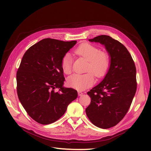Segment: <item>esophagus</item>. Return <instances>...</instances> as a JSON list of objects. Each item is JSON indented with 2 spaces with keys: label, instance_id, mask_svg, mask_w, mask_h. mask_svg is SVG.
I'll return each instance as SVG.
<instances>
[{
  "label": "esophagus",
  "instance_id": "34e87169",
  "mask_svg": "<svg viewBox=\"0 0 151 151\" xmlns=\"http://www.w3.org/2000/svg\"><path fill=\"white\" fill-rule=\"evenodd\" d=\"M83 93H82V92H81V91H78V95L79 96H81V95H83Z\"/></svg>",
  "mask_w": 151,
  "mask_h": 151
}]
</instances>
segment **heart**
Masks as SVG:
<instances>
[{
  "label": "heart",
  "instance_id": "b5f03b06",
  "mask_svg": "<svg viewBox=\"0 0 151 151\" xmlns=\"http://www.w3.org/2000/svg\"><path fill=\"white\" fill-rule=\"evenodd\" d=\"M77 55L88 61L84 74H73L68 77L67 83L68 86L76 89L83 90L93 85L94 83V75L100 78L106 75L111 64L109 54L89 43H83L74 50ZM61 67L65 74H70L72 70V57L66 53L62 58Z\"/></svg>",
  "mask_w": 151,
  "mask_h": 151
}]
</instances>
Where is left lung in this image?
Masks as SVG:
<instances>
[{"label": "left lung", "instance_id": "8db88e82", "mask_svg": "<svg viewBox=\"0 0 151 151\" xmlns=\"http://www.w3.org/2000/svg\"><path fill=\"white\" fill-rule=\"evenodd\" d=\"M89 41L104 45L111 57L106 76L88 91L91 103L86 109L93 124L106 129L117 125L129 111L137 90L136 67L127 48L108 35Z\"/></svg>", "mask_w": 151, "mask_h": 151}]
</instances>
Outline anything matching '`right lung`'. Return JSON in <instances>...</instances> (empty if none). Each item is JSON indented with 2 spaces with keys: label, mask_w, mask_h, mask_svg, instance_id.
<instances>
[{
  "label": "right lung",
  "mask_w": 151,
  "mask_h": 151,
  "mask_svg": "<svg viewBox=\"0 0 151 151\" xmlns=\"http://www.w3.org/2000/svg\"><path fill=\"white\" fill-rule=\"evenodd\" d=\"M77 43L45 38L25 52L16 74L17 93L29 116L48 125L58 120L77 97V91L63 88L62 57ZM59 89L56 92L54 89Z\"/></svg>",
  "instance_id": "obj_1"
}]
</instances>
